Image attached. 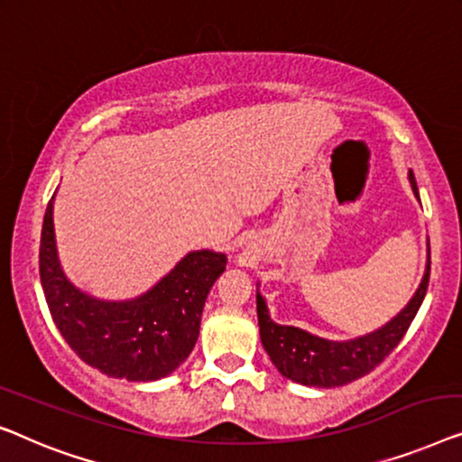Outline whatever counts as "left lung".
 I'll return each mask as SVG.
<instances>
[{
  "instance_id": "obj_1",
  "label": "left lung",
  "mask_w": 462,
  "mask_h": 462,
  "mask_svg": "<svg viewBox=\"0 0 462 462\" xmlns=\"http://www.w3.org/2000/svg\"><path fill=\"white\" fill-rule=\"evenodd\" d=\"M408 180H411L414 197L419 199V188L412 169L408 171ZM429 270H431V253L427 249L425 274L420 278L419 289L414 291L411 301L392 320L373 330V333L346 341H330L324 339V337L311 335L303 328L274 322L270 318L268 303H265V297L259 293L257 284V320L262 346L268 352L272 364L278 368V373L291 381L324 389L347 385V383L360 379L374 366H379L393 352L402 337L406 335L408 327H411L425 299Z\"/></svg>"
}]
</instances>
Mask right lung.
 <instances>
[{"label":"right lung","instance_id":"right-lung-1","mask_svg":"<svg viewBox=\"0 0 462 462\" xmlns=\"http://www.w3.org/2000/svg\"><path fill=\"white\" fill-rule=\"evenodd\" d=\"M54 197L43 216L39 276L64 341L113 379L146 383L171 374L194 349L207 295L228 257L209 249L190 251L146 293L123 301L94 297L69 281L58 259Z\"/></svg>","mask_w":462,"mask_h":462}]
</instances>
